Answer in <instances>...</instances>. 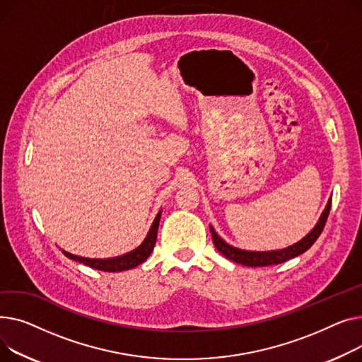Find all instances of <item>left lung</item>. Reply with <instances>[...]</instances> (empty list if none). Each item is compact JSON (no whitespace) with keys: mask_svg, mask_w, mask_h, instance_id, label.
<instances>
[{"mask_svg":"<svg viewBox=\"0 0 362 362\" xmlns=\"http://www.w3.org/2000/svg\"><path fill=\"white\" fill-rule=\"evenodd\" d=\"M330 206H332V199H329V202L326 204V209L323 210L320 219H318V222L311 229V232H308L301 241L295 243V244H292L286 248H282V250H273V251H245V250H240V248H235V247L226 244L215 232V229L210 226L211 238H214V244H215V247L218 248V251L221 254H223L226 259L235 262L238 264H244V266H250V267H263V266L279 264V263L291 260L296 256H300V254L305 252L315 243V240L320 237V233L323 232V228H325L327 216H329Z\"/></svg>","mask_w":362,"mask_h":362,"instance_id":"obj_1","label":"left lung"}]
</instances>
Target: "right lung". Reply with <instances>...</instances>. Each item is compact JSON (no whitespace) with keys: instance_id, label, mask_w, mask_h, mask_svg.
Returning <instances> with one entry per match:
<instances>
[{"instance_id":"right-lung-1","label":"right lung","mask_w":362,"mask_h":362,"mask_svg":"<svg viewBox=\"0 0 362 362\" xmlns=\"http://www.w3.org/2000/svg\"><path fill=\"white\" fill-rule=\"evenodd\" d=\"M160 214H162V210L156 215L151 229H148V232H147V237L144 238V241L136 250L127 252V254H122V256L112 257V259H88V257L74 256V254L62 250L64 256L74 260V262L93 267L96 270H102V272H122V270H130L133 267H137L139 264L146 262V259L151 256L153 251V247L156 244V237H158Z\"/></svg>"}]
</instances>
